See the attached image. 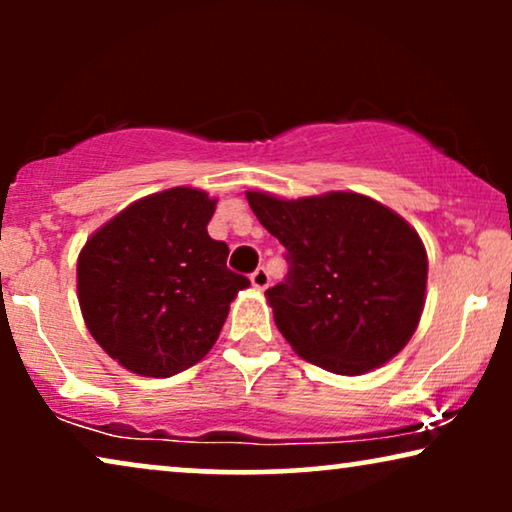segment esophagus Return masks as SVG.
I'll use <instances>...</instances> for the list:
<instances>
[{
  "label": "esophagus",
  "instance_id": "1",
  "mask_svg": "<svg viewBox=\"0 0 512 512\" xmlns=\"http://www.w3.org/2000/svg\"><path fill=\"white\" fill-rule=\"evenodd\" d=\"M251 284H254L256 291H265V289H268V284H270L268 270L258 268L256 272H251Z\"/></svg>",
  "mask_w": 512,
  "mask_h": 512
}]
</instances>
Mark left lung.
Returning <instances> with one entry per match:
<instances>
[{
    "label": "left lung",
    "mask_w": 512,
    "mask_h": 512,
    "mask_svg": "<svg viewBox=\"0 0 512 512\" xmlns=\"http://www.w3.org/2000/svg\"><path fill=\"white\" fill-rule=\"evenodd\" d=\"M247 200L286 249L289 275L265 298L293 352L328 373L363 375L408 345L429 261L403 216L352 191L298 200L247 191Z\"/></svg>",
    "instance_id": "left-lung-1"
}]
</instances>
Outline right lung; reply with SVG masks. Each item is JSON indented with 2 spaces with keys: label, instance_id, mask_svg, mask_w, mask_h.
<instances>
[{
  "label": "right lung",
  "instance_id": "obj_1",
  "mask_svg": "<svg viewBox=\"0 0 512 512\" xmlns=\"http://www.w3.org/2000/svg\"><path fill=\"white\" fill-rule=\"evenodd\" d=\"M216 200L191 186L132 202L88 237L76 291L88 331L142 377H172L207 356L249 279L207 233Z\"/></svg>",
  "mask_w": 512,
  "mask_h": 512
}]
</instances>
